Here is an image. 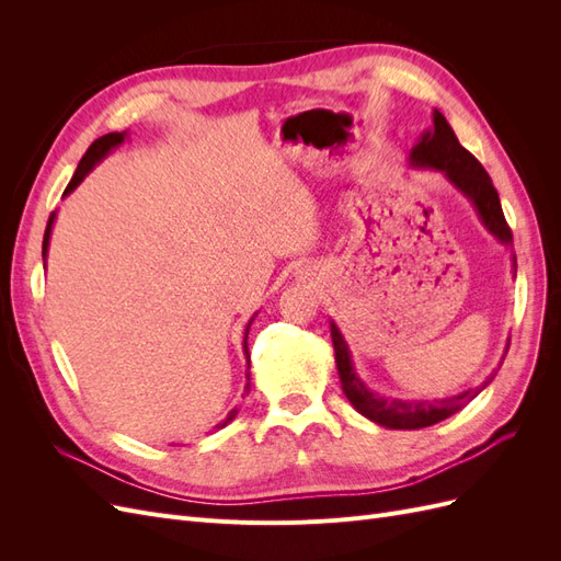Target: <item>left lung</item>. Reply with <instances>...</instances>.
<instances>
[{
    "label": "left lung",
    "instance_id": "left-lung-1",
    "mask_svg": "<svg viewBox=\"0 0 561 561\" xmlns=\"http://www.w3.org/2000/svg\"><path fill=\"white\" fill-rule=\"evenodd\" d=\"M410 165L431 168V171L443 173L456 190L472 203V208L478 213L484 229L489 233H494V239H499L503 245H513V231L503 217L501 198L494 182H491V178L486 175L482 163L474 159L461 142H458L456 133L447 124L443 112L433 110V128L421 133V138L410 151ZM513 266L517 271L515 254H513ZM330 332H332L339 379H342V388L348 402L355 407V412H360L365 419L379 423L383 428H393V431L428 428L433 423H439L449 419L451 414L461 412L463 407L491 381L489 379L482 388H474V390L468 388L463 393L443 398V400L383 398L375 393V390H369L367 383L358 377V371H355L351 360V348L334 320H330ZM505 353H507V346H505Z\"/></svg>",
    "mask_w": 561,
    "mask_h": 561
}]
</instances>
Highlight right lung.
Here are the masks:
<instances>
[{
    "instance_id": "add662e5",
    "label": "right lung",
    "mask_w": 561,
    "mask_h": 561,
    "mask_svg": "<svg viewBox=\"0 0 561 561\" xmlns=\"http://www.w3.org/2000/svg\"><path fill=\"white\" fill-rule=\"evenodd\" d=\"M128 138V133L126 130H122V133H107V135H103V138H98L91 147H89V151L87 154H83V159L79 161V165H77V171H75V175H72V180H70V184H67V190H65V194L62 196H70L77 186L83 182V178H87L93 168L103 161L105 157H110L112 151L118 147V145H124V140ZM54 222H56V213H50V217H48V225H46V231H44V243H42V260H44V264H46V254H48V241H50V229H54ZM252 320H254V316L250 318V322H248V328H245V336H243V355H245V360H248V369H250V353H248V332H250V325H252ZM245 388H250V375H248V386ZM239 414V410H231L229 414H227V419L225 421H219L217 426H215V431H219V428H225L229 421H233V416Z\"/></svg>"
}]
</instances>
